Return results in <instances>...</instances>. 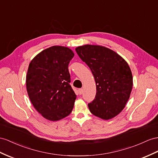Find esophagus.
I'll use <instances>...</instances> for the list:
<instances>
[{
	"mask_svg": "<svg viewBox=\"0 0 158 158\" xmlns=\"http://www.w3.org/2000/svg\"><path fill=\"white\" fill-rule=\"evenodd\" d=\"M78 91H79V95H81L83 93V89H79L78 90Z\"/></svg>",
	"mask_w": 158,
	"mask_h": 158,
	"instance_id": "34e87169",
	"label": "esophagus"
}]
</instances>
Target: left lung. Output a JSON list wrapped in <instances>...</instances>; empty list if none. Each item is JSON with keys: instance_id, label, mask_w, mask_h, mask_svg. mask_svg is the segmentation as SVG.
Wrapping results in <instances>:
<instances>
[{"instance_id": "obj_1", "label": "left lung", "mask_w": 158, "mask_h": 158, "mask_svg": "<svg viewBox=\"0 0 158 158\" xmlns=\"http://www.w3.org/2000/svg\"><path fill=\"white\" fill-rule=\"evenodd\" d=\"M75 51L90 68L96 84L95 99L88 104L93 115L109 120L119 114L130 97L133 77L128 63L110 48L85 44Z\"/></svg>"}]
</instances>
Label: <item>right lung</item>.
<instances>
[{"label": "right lung", "instance_id": "obj_1", "mask_svg": "<svg viewBox=\"0 0 158 158\" xmlns=\"http://www.w3.org/2000/svg\"><path fill=\"white\" fill-rule=\"evenodd\" d=\"M74 56L71 48L52 46L31 60L26 76L31 102L44 118L62 119L73 109L77 96L70 85L68 65Z\"/></svg>", "mask_w": 158, "mask_h": 158}]
</instances>
